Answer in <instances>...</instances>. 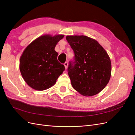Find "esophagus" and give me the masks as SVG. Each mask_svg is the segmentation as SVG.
<instances>
[{
  "mask_svg": "<svg viewBox=\"0 0 135 135\" xmlns=\"http://www.w3.org/2000/svg\"><path fill=\"white\" fill-rule=\"evenodd\" d=\"M64 66H65V69H68V62H65L64 63Z\"/></svg>",
  "mask_w": 135,
  "mask_h": 135,
  "instance_id": "1",
  "label": "esophagus"
}]
</instances>
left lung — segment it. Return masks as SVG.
<instances>
[{
    "instance_id": "8db88e82",
    "label": "left lung",
    "mask_w": 135,
    "mask_h": 135,
    "mask_svg": "<svg viewBox=\"0 0 135 135\" xmlns=\"http://www.w3.org/2000/svg\"><path fill=\"white\" fill-rule=\"evenodd\" d=\"M66 39L74 54L68 68L73 87L85 96L99 93L111 76L107 52L96 40L86 36H67Z\"/></svg>"
}]
</instances>
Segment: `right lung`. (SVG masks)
Listing matches in <instances>:
<instances>
[{"instance_id": "add662e5", "label": "right lung", "mask_w": 135, "mask_h": 135, "mask_svg": "<svg viewBox=\"0 0 135 135\" xmlns=\"http://www.w3.org/2000/svg\"><path fill=\"white\" fill-rule=\"evenodd\" d=\"M64 35H43L26 48L20 58V70L23 78L30 87L43 91L54 85L65 70L57 60L56 44Z\"/></svg>"}]
</instances>
